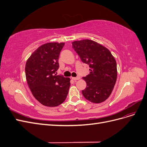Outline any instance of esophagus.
I'll use <instances>...</instances> for the list:
<instances>
[{"label": "esophagus", "mask_w": 147, "mask_h": 147, "mask_svg": "<svg viewBox=\"0 0 147 147\" xmlns=\"http://www.w3.org/2000/svg\"><path fill=\"white\" fill-rule=\"evenodd\" d=\"M72 79L74 80V81H77V80H78L80 79V77H72Z\"/></svg>", "instance_id": "esophagus-1"}]
</instances>
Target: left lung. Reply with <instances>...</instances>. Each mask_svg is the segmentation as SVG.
<instances>
[{"label":"left lung","instance_id":"1","mask_svg":"<svg viewBox=\"0 0 147 147\" xmlns=\"http://www.w3.org/2000/svg\"><path fill=\"white\" fill-rule=\"evenodd\" d=\"M72 48L83 63L90 66V74L83 77L86 83V88L82 91L83 96L93 103L105 101L112 93L117 78L114 57L107 48L91 40L73 42Z\"/></svg>","mask_w":147,"mask_h":147}]
</instances>
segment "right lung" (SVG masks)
Instances as JSON below:
<instances>
[{
	"label": "right lung",
	"instance_id": "1",
	"mask_svg": "<svg viewBox=\"0 0 147 147\" xmlns=\"http://www.w3.org/2000/svg\"><path fill=\"white\" fill-rule=\"evenodd\" d=\"M64 43H47L39 47L26 62V77L32 95L40 103L57 107L68 94L70 78L57 75L58 59Z\"/></svg>",
	"mask_w": 147,
	"mask_h": 147
}]
</instances>
